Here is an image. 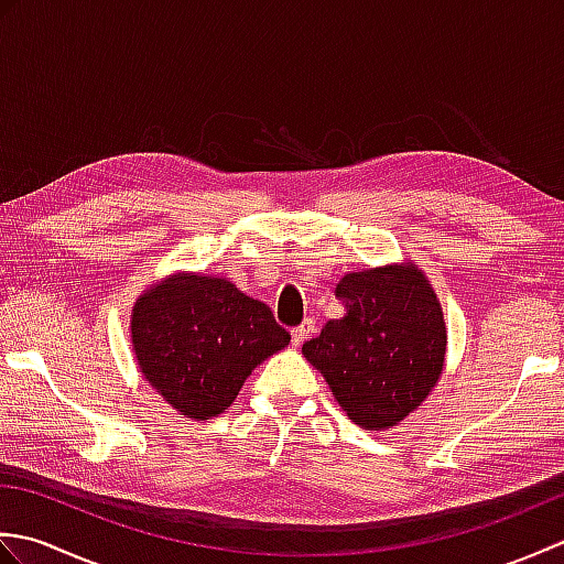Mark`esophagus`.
I'll list each match as a JSON object with an SVG mask.
<instances>
[{"label":"esophagus","mask_w":564,"mask_h":564,"mask_svg":"<svg viewBox=\"0 0 564 564\" xmlns=\"http://www.w3.org/2000/svg\"><path fill=\"white\" fill-rule=\"evenodd\" d=\"M313 332H315V322H313V319H305L301 327H295V329H293V344H295V346H301V344H303V341H305Z\"/></svg>","instance_id":"esophagus-1"}]
</instances>
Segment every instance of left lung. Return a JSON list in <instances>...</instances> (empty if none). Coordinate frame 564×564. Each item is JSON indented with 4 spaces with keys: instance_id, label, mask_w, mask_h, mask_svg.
Segmentation results:
<instances>
[{
    "instance_id": "8db88e82",
    "label": "left lung",
    "mask_w": 564,
    "mask_h": 564,
    "mask_svg": "<svg viewBox=\"0 0 564 564\" xmlns=\"http://www.w3.org/2000/svg\"><path fill=\"white\" fill-rule=\"evenodd\" d=\"M346 305L303 344L354 424L398 426L429 398L446 366L448 332L434 285L414 261L351 271L337 283Z\"/></svg>"
}]
</instances>
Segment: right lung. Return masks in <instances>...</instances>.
<instances>
[{
	"instance_id": "obj_1",
	"label": "right lung",
	"mask_w": 564,
	"mask_h": 564,
	"mask_svg": "<svg viewBox=\"0 0 564 564\" xmlns=\"http://www.w3.org/2000/svg\"><path fill=\"white\" fill-rule=\"evenodd\" d=\"M289 341L271 307L223 275H166L138 295L130 313V344L142 378L194 422L223 414L251 370Z\"/></svg>"
}]
</instances>
